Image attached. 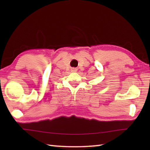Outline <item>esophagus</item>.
<instances>
[{
    "label": "esophagus",
    "instance_id": "obj_1",
    "mask_svg": "<svg viewBox=\"0 0 150 150\" xmlns=\"http://www.w3.org/2000/svg\"><path fill=\"white\" fill-rule=\"evenodd\" d=\"M77 71V69H76V68H72L71 69V71L72 72H76Z\"/></svg>",
    "mask_w": 150,
    "mask_h": 150
}]
</instances>
